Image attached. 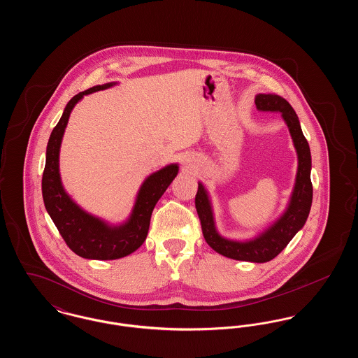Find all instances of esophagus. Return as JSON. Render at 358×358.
Segmentation results:
<instances>
[{"mask_svg":"<svg viewBox=\"0 0 358 358\" xmlns=\"http://www.w3.org/2000/svg\"><path fill=\"white\" fill-rule=\"evenodd\" d=\"M184 168L187 169V171H192L194 168V162H193L192 158H185L184 159Z\"/></svg>","mask_w":358,"mask_h":358,"instance_id":"34e87169","label":"esophagus"}]
</instances>
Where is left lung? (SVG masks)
Returning a JSON list of instances; mask_svg holds the SVG:
<instances>
[{"mask_svg":"<svg viewBox=\"0 0 358 358\" xmlns=\"http://www.w3.org/2000/svg\"><path fill=\"white\" fill-rule=\"evenodd\" d=\"M255 104L259 111L280 113L289 127L294 148L296 150L298 171L286 210L262 234L255 238L241 241L224 238L219 234L209 194L201 182H199L194 203L201 222L203 235L209 247L229 259L266 263L273 260L275 256L279 255L286 248L291 238L302 229L308 217L313 201V184L310 178L311 154L306 138L302 133L298 115L286 99L275 94H257Z\"/></svg>","mask_w":358,"mask_h":358,"instance_id":"obj_1","label":"left lung"}]
</instances>
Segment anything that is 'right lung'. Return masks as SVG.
<instances>
[{"label": "right lung", "instance_id": "right-lung-1", "mask_svg": "<svg viewBox=\"0 0 358 358\" xmlns=\"http://www.w3.org/2000/svg\"><path fill=\"white\" fill-rule=\"evenodd\" d=\"M117 83L94 85L75 95L66 106L59 123L52 130L45 168L43 173V200L52 222L69 248L85 259L114 260L133 254L148 236L154 206L178 173V165L171 164L150 174L139 187L136 204L129 219L120 225H113L92 216L76 204L62 184L59 171V154L71 111L85 95L110 88Z\"/></svg>", "mask_w": 358, "mask_h": 358}]
</instances>
